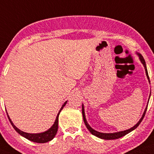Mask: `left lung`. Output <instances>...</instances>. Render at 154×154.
<instances>
[{"mask_svg":"<svg viewBox=\"0 0 154 154\" xmlns=\"http://www.w3.org/2000/svg\"><path fill=\"white\" fill-rule=\"evenodd\" d=\"M139 55V58H140V60H141L142 63H143V65L144 66V68H145V70H146V75L148 77V79H149V74H148V71H147V68H146V62H145V60H144L143 57L141 56V54H138ZM147 107L146 108L145 111H144V113L143 116H142L141 119H140V121H138V122L136 123V124L134 126V127H132V128H131L130 129H128L126 131H120V132H117V133H113V134H104V133H100V132H98V131H95L91 127H90V126L88 125V123H87L86 121V117H85V113H84V108H83V106L82 105V114H83V121H84L85 124H86V126L87 127V128H88L89 131H90L93 135L97 136V137L100 138H102V139H106V140H113V139H117V138H121L123 137V136H124L125 135H126V134H128V133H130L131 131H132L133 130H134L135 128H137V127L139 126V124L141 123V122L142 121V120L143 119V117L145 116V114H146V110H147Z\"/></svg>","mask_w":154,"mask_h":154,"instance_id":"1","label":"left lung"}]
</instances>
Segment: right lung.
Masks as SVG:
<instances>
[{
  "label": "right lung",
  "instance_id": "add662e5",
  "mask_svg": "<svg viewBox=\"0 0 154 154\" xmlns=\"http://www.w3.org/2000/svg\"><path fill=\"white\" fill-rule=\"evenodd\" d=\"M66 103H67V101H66L65 103H63V105L62 106L61 109H60V111L58 112V115H57L56 119V121H55L54 124L53 125L52 127H51V128H49L48 131H46L43 133H40V134H28V133L23 132L22 131L19 130L18 128H17V127H16V126H15L14 124H13L12 121H11V119L9 118L8 115V113H7V116H8V118L9 121H10L11 125H12V126L13 127V128H14V129L16 130L19 134H20V135H21L22 136H23V137L27 138V139L30 140V141L35 142V143H46V142L51 141V140L55 137V136L56 135V133H57V131H58V116H59L60 112L61 111L63 108L65 106Z\"/></svg>",
  "mask_w": 154,
  "mask_h": 154
}]
</instances>
